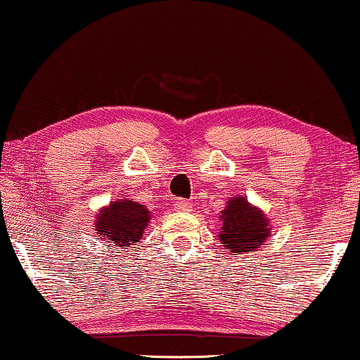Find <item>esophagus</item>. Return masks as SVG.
<instances>
[{
	"instance_id": "1",
	"label": "esophagus",
	"mask_w": 360,
	"mask_h": 360,
	"mask_svg": "<svg viewBox=\"0 0 360 360\" xmlns=\"http://www.w3.org/2000/svg\"><path fill=\"white\" fill-rule=\"evenodd\" d=\"M175 210H179V211H190L191 208H193V201H190V200H179V201H175Z\"/></svg>"
}]
</instances>
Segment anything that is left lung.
Returning <instances> with one entry per match:
<instances>
[{
  "mask_svg": "<svg viewBox=\"0 0 360 360\" xmlns=\"http://www.w3.org/2000/svg\"><path fill=\"white\" fill-rule=\"evenodd\" d=\"M219 240L233 254L254 252L270 234L269 219L262 211L248 203L244 196H234L221 213Z\"/></svg>",
  "mask_w": 360,
  "mask_h": 360,
  "instance_id": "8db88e82",
  "label": "left lung"
}]
</instances>
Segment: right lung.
Returning a JSON list of instances; mask_svg holds the SVG:
<instances>
[{
  "mask_svg": "<svg viewBox=\"0 0 360 360\" xmlns=\"http://www.w3.org/2000/svg\"><path fill=\"white\" fill-rule=\"evenodd\" d=\"M149 219V211L144 205L131 200H120L100 211L95 228L98 238L101 236L108 243L126 249L139 243Z\"/></svg>",
  "mask_w": 360,
  "mask_h": 360,
  "instance_id": "add662e5",
  "label": "right lung"
}]
</instances>
